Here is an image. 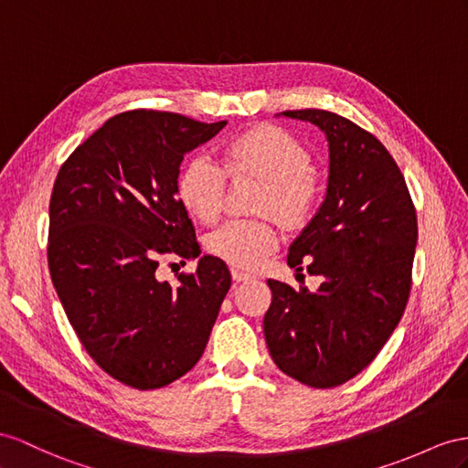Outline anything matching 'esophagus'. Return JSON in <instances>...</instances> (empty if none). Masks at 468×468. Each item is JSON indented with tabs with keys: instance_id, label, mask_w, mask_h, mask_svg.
I'll return each instance as SVG.
<instances>
[{
	"instance_id": "34e87169",
	"label": "esophagus",
	"mask_w": 468,
	"mask_h": 468,
	"mask_svg": "<svg viewBox=\"0 0 468 468\" xmlns=\"http://www.w3.org/2000/svg\"><path fill=\"white\" fill-rule=\"evenodd\" d=\"M231 277H233V281H237V282H245V281H253L255 274H250V272L241 271V269H231Z\"/></svg>"
}]
</instances>
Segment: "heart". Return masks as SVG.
Listing matches in <instances>:
<instances>
[{
    "instance_id": "b5f03b06",
    "label": "heart",
    "mask_w": 468,
    "mask_h": 468,
    "mask_svg": "<svg viewBox=\"0 0 468 468\" xmlns=\"http://www.w3.org/2000/svg\"><path fill=\"white\" fill-rule=\"evenodd\" d=\"M250 174L262 179L255 207L274 213L291 229L313 218L318 184L310 172V154L279 126H257L225 144L221 165L206 155L191 158L177 176V197L201 223H213L223 211L227 176ZM279 247L277 221L271 215L227 221L207 237V250L235 269H257Z\"/></svg>"
}]
</instances>
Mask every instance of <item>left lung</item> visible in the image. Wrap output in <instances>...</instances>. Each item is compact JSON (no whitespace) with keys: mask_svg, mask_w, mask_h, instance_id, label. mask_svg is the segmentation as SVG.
<instances>
[{"mask_svg":"<svg viewBox=\"0 0 468 468\" xmlns=\"http://www.w3.org/2000/svg\"><path fill=\"white\" fill-rule=\"evenodd\" d=\"M328 140V187L286 262L322 277L318 291L267 281L262 328L274 364L304 386H342L371 364L399 324L411 291L417 215L386 146L328 111H286Z\"/></svg>","mask_w":468,"mask_h":468,"instance_id":"1","label":"left lung"}]
</instances>
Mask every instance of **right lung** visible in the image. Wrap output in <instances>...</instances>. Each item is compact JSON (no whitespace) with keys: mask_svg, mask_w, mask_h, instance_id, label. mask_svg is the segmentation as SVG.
<instances>
[{"mask_svg":"<svg viewBox=\"0 0 468 468\" xmlns=\"http://www.w3.org/2000/svg\"><path fill=\"white\" fill-rule=\"evenodd\" d=\"M225 124L144 109L116 114L57 174L51 281L89 356L124 386L158 389L187 374L231 286L229 269L211 255L177 284L158 279L162 257L201 253L177 197L179 165Z\"/></svg>","mask_w":468,"mask_h":468,"instance_id":"1","label":"right lung"}]
</instances>
